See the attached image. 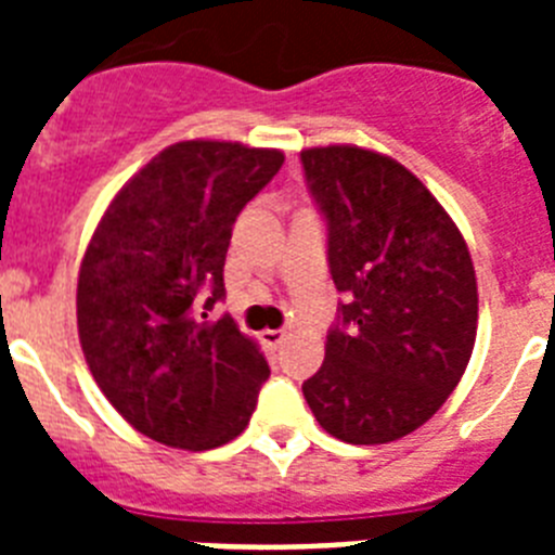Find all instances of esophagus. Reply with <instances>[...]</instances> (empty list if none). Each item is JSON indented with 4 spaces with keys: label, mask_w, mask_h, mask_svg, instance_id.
I'll use <instances>...</instances> for the list:
<instances>
[{
    "label": "esophagus",
    "mask_w": 555,
    "mask_h": 555,
    "mask_svg": "<svg viewBox=\"0 0 555 555\" xmlns=\"http://www.w3.org/2000/svg\"><path fill=\"white\" fill-rule=\"evenodd\" d=\"M261 341L267 350H281V345L286 341V331H263L261 333Z\"/></svg>",
    "instance_id": "obj_1"
}]
</instances>
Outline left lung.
Listing matches in <instances>:
<instances>
[{
	"label": "left lung",
	"instance_id": "8db88e82",
	"mask_svg": "<svg viewBox=\"0 0 555 555\" xmlns=\"http://www.w3.org/2000/svg\"><path fill=\"white\" fill-rule=\"evenodd\" d=\"M300 160L327 222L331 278L347 294L302 395L341 442H395L428 423L467 370L473 258L448 210L397 160L358 146H313Z\"/></svg>",
	"mask_w": 555,
	"mask_h": 555
}]
</instances>
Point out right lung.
Wrapping results in <instances>:
<instances>
[{
	"mask_svg": "<svg viewBox=\"0 0 555 555\" xmlns=\"http://www.w3.org/2000/svg\"><path fill=\"white\" fill-rule=\"evenodd\" d=\"M283 152L230 141L166 146L107 205L77 281V327L102 395L169 448H222L247 428L269 366L224 300L235 217ZM208 320V313H203Z\"/></svg>",
	"mask_w": 555,
	"mask_h": 555,
	"instance_id": "add662e5",
	"label": "right lung"
}]
</instances>
